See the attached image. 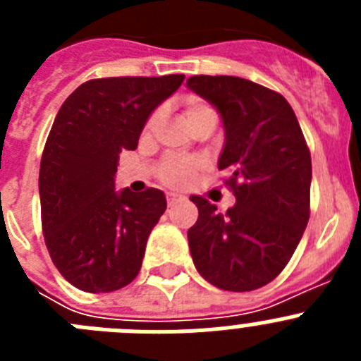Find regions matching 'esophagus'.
Instances as JSON below:
<instances>
[{"mask_svg": "<svg viewBox=\"0 0 361 361\" xmlns=\"http://www.w3.org/2000/svg\"><path fill=\"white\" fill-rule=\"evenodd\" d=\"M166 199H168V204H170V206H173V204L186 200V197L180 195V193H175V191H170V193L166 195Z\"/></svg>", "mask_w": 361, "mask_h": 361, "instance_id": "34e87169", "label": "esophagus"}]
</instances>
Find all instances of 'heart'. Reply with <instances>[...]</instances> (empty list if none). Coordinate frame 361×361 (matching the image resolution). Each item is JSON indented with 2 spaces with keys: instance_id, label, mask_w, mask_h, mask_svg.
Masks as SVG:
<instances>
[{
  "instance_id": "heart-1",
  "label": "heart",
  "mask_w": 361,
  "mask_h": 361,
  "mask_svg": "<svg viewBox=\"0 0 361 361\" xmlns=\"http://www.w3.org/2000/svg\"><path fill=\"white\" fill-rule=\"evenodd\" d=\"M208 116H215L212 108L208 104L200 101L197 97H188L186 103H184V121L190 128H193L200 119ZM159 119V114H153L145 124V133H149L155 126ZM202 168L199 161H193V159H180V157H168L162 161V164L159 166V177H161L162 183H166L168 186H186L188 183H191V178L195 177L197 171Z\"/></svg>"
}]
</instances>
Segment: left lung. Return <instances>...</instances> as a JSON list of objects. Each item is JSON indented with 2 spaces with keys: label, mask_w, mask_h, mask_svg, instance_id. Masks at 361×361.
I'll return each mask as SVG.
<instances>
[{
  "label": "left lung",
  "mask_w": 361,
  "mask_h": 361,
  "mask_svg": "<svg viewBox=\"0 0 361 361\" xmlns=\"http://www.w3.org/2000/svg\"><path fill=\"white\" fill-rule=\"evenodd\" d=\"M186 86L216 108L224 124L219 170L237 199L226 213L190 197L199 219L188 229L193 264L224 291H253L282 273L309 220L311 153L291 104L235 75H193Z\"/></svg>",
  "instance_id": "8db88e82"
}]
</instances>
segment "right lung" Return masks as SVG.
<instances>
[{
	"label": "right lung",
	"instance_id": "obj_1",
	"mask_svg": "<svg viewBox=\"0 0 361 361\" xmlns=\"http://www.w3.org/2000/svg\"><path fill=\"white\" fill-rule=\"evenodd\" d=\"M183 81V73L92 79L57 111L41 157V222L50 258L73 288L110 293L139 275L166 197L155 188L116 191L117 162Z\"/></svg>",
	"mask_w": 361,
	"mask_h": 361
}]
</instances>
